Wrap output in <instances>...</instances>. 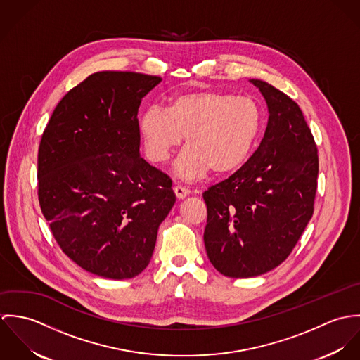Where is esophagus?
I'll use <instances>...</instances> for the list:
<instances>
[{
    "instance_id": "1",
    "label": "esophagus",
    "mask_w": 360,
    "mask_h": 360,
    "mask_svg": "<svg viewBox=\"0 0 360 360\" xmlns=\"http://www.w3.org/2000/svg\"><path fill=\"white\" fill-rule=\"evenodd\" d=\"M173 191H174V194H176V197L177 198H186V197H188L190 195V190L188 188H186V187H183V186H174L173 187Z\"/></svg>"
}]
</instances>
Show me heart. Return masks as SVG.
Segmentation results:
<instances>
[{"label":"heart","instance_id":"heart-1","mask_svg":"<svg viewBox=\"0 0 360 360\" xmlns=\"http://www.w3.org/2000/svg\"><path fill=\"white\" fill-rule=\"evenodd\" d=\"M262 127V109L251 97L219 90L188 91L170 98L166 109L150 106L139 120L147 158L169 159L186 136L187 148L174 174L187 181L238 170L252 154Z\"/></svg>","mask_w":360,"mask_h":360}]
</instances>
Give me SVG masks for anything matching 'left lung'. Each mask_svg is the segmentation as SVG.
Wrapping results in <instances>:
<instances>
[{"instance_id": "obj_1", "label": "left lung", "mask_w": 360, "mask_h": 360, "mask_svg": "<svg viewBox=\"0 0 360 360\" xmlns=\"http://www.w3.org/2000/svg\"><path fill=\"white\" fill-rule=\"evenodd\" d=\"M267 103L264 136L229 179L209 187L204 243L223 276L248 278L283 263L313 214L317 148L298 103L271 84L251 79Z\"/></svg>"}]
</instances>
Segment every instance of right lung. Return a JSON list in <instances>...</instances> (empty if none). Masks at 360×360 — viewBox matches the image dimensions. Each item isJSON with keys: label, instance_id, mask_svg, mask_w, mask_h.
<instances>
[{"label": "right lung", "instance_id": "1", "mask_svg": "<svg viewBox=\"0 0 360 360\" xmlns=\"http://www.w3.org/2000/svg\"><path fill=\"white\" fill-rule=\"evenodd\" d=\"M160 82L93 73L59 101L41 137V212L62 251L105 278H133L148 266L176 202L169 176L140 156L139 108Z\"/></svg>", "mask_w": 360, "mask_h": 360}]
</instances>
